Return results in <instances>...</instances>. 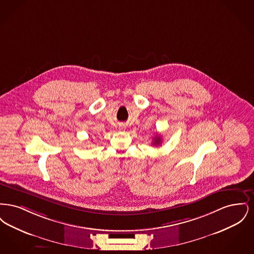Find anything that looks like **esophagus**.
Returning <instances> with one entry per match:
<instances>
[{"mask_svg":"<svg viewBox=\"0 0 254 254\" xmlns=\"http://www.w3.org/2000/svg\"><path fill=\"white\" fill-rule=\"evenodd\" d=\"M126 129V126L125 125H119V130L124 131Z\"/></svg>","mask_w":254,"mask_h":254,"instance_id":"esophagus-1","label":"esophagus"}]
</instances>
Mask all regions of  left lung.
I'll use <instances>...</instances> for the list:
<instances>
[{
  "label": "left lung",
  "mask_w": 254,
  "mask_h": 254,
  "mask_svg": "<svg viewBox=\"0 0 254 254\" xmlns=\"http://www.w3.org/2000/svg\"><path fill=\"white\" fill-rule=\"evenodd\" d=\"M161 143H162V138H161V136H160V135H156V136L154 137V139H153V144H152V145H161Z\"/></svg>",
  "instance_id": "8db88e82"
}]
</instances>
